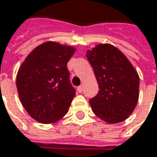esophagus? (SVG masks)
Returning a JSON list of instances; mask_svg holds the SVG:
<instances>
[{
  "instance_id": "34e87169",
  "label": "esophagus",
  "mask_w": 157,
  "mask_h": 157,
  "mask_svg": "<svg viewBox=\"0 0 157 157\" xmlns=\"http://www.w3.org/2000/svg\"><path fill=\"white\" fill-rule=\"evenodd\" d=\"M82 89H83V86L82 85H80L79 87H77V91L79 93H82Z\"/></svg>"
}]
</instances>
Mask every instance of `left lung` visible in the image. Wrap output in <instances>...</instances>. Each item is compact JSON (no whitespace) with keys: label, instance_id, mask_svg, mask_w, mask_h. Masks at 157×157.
Instances as JSON below:
<instances>
[{"label":"left lung","instance_id":"1","mask_svg":"<svg viewBox=\"0 0 157 157\" xmlns=\"http://www.w3.org/2000/svg\"><path fill=\"white\" fill-rule=\"evenodd\" d=\"M99 92L89 100L96 116L108 124L124 121L139 98V75L127 57L110 44H97L86 52Z\"/></svg>","mask_w":157,"mask_h":157}]
</instances>
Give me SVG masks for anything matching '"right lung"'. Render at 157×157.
<instances>
[{
	"label": "right lung",
	"instance_id": "1",
	"mask_svg": "<svg viewBox=\"0 0 157 157\" xmlns=\"http://www.w3.org/2000/svg\"><path fill=\"white\" fill-rule=\"evenodd\" d=\"M75 48L45 42L34 48L21 64L16 86L29 115L42 124H52L68 112L75 95L67 63Z\"/></svg>",
	"mask_w": 157,
	"mask_h": 157
}]
</instances>
